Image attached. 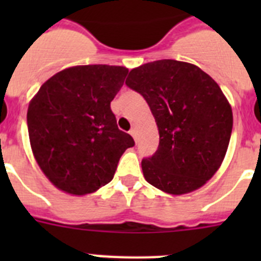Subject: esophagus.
Here are the masks:
<instances>
[{"mask_svg":"<svg viewBox=\"0 0 261 261\" xmlns=\"http://www.w3.org/2000/svg\"><path fill=\"white\" fill-rule=\"evenodd\" d=\"M129 133H130V136L135 138V141H137V130H136L135 128H132L130 130H129Z\"/></svg>","mask_w":261,"mask_h":261,"instance_id":"esophagus-1","label":"esophagus"}]
</instances>
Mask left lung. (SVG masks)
<instances>
[{"label":"left lung","mask_w":261,"mask_h":261,"mask_svg":"<svg viewBox=\"0 0 261 261\" xmlns=\"http://www.w3.org/2000/svg\"><path fill=\"white\" fill-rule=\"evenodd\" d=\"M125 84L144 96L158 126V150L141 162L147 183L171 195L204 186L232 130L231 107L216 81L188 62L158 60L132 69Z\"/></svg>","instance_id":"obj_1"}]
</instances>
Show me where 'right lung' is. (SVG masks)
Returning a JSON list of instances; mask_svg holds the SVG:
<instances>
[{
    "mask_svg": "<svg viewBox=\"0 0 261 261\" xmlns=\"http://www.w3.org/2000/svg\"><path fill=\"white\" fill-rule=\"evenodd\" d=\"M126 74L124 66L64 69L41 85L30 102L32 153L59 190L78 196L99 190L112 180L124 151L135 146L111 111Z\"/></svg>",
    "mask_w": 261,
    "mask_h": 261,
    "instance_id": "right-lung-1",
    "label": "right lung"
}]
</instances>
